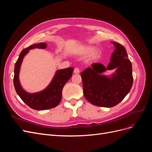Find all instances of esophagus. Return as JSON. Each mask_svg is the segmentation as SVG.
I'll return each instance as SVG.
<instances>
[{
	"mask_svg": "<svg viewBox=\"0 0 152 152\" xmlns=\"http://www.w3.org/2000/svg\"><path fill=\"white\" fill-rule=\"evenodd\" d=\"M73 72H74V73H76V74H78V73H80V70L78 68H75L74 70H73Z\"/></svg>",
	"mask_w": 152,
	"mask_h": 152,
	"instance_id": "obj_1",
	"label": "esophagus"
}]
</instances>
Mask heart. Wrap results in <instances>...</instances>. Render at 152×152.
Listing matches in <instances>:
<instances>
[{
	"label": "heart",
	"mask_w": 152,
	"mask_h": 152,
	"mask_svg": "<svg viewBox=\"0 0 152 152\" xmlns=\"http://www.w3.org/2000/svg\"><path fill=\"white\" fill-rule=\"evenodd\" d=\"M79 54L83 56L89 55L87 61V62H93L101 57L102 50L98 49H96V46L94 45L88 44L84 45L79 50Z\"/></svg>",
	"instance_id": "1"
}]
</instances>
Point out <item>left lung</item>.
Segmentation results:
<instances>
[{"instance_id":"1","label":"left lung","mask_w":152,"mask_h":152,"mask_svg":"<svg viewBox=\"0 0 152 152\" xmlns=\"http://www.w3.org/2000/svg\"><path fill=\"white\" fill-rule=\"evenodd\" d=\"M112 43L115 50L108 66L93 63L91 68H87L80 74L86 99L98 107L116 106L126 97L132 86V64L126 50L120 44ZM113 69L116 72L110 76L102 74Z\"/></svg>"}]
</instances>
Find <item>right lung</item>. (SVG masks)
Segmentation results:
<instances>
[{"mask_svg": "<svg viewBox=\"0 0 152 152\" xmlns=\"http://www.w3.org/2000/svg\"><path fill=\"white\" fill-rule=\"evenodd\" d=\"M47 44L40 42L33 44L24 49L21 52L19 58L15 63L14 86L17 94L25 103L32 109L36 110H44L56 107L60 103L62 97L63 86L72 76L73 68L69 67L58 70L55 73L51 82L42 91L34 93H29L25 91L20 84L19 73L21 63L25 55L29 50L33 49H45Z\"/></svg>", "mask_w": 152, "mask_h": 152, "instance_id": "obj_1", "label": "right lung"}]
</instances>
